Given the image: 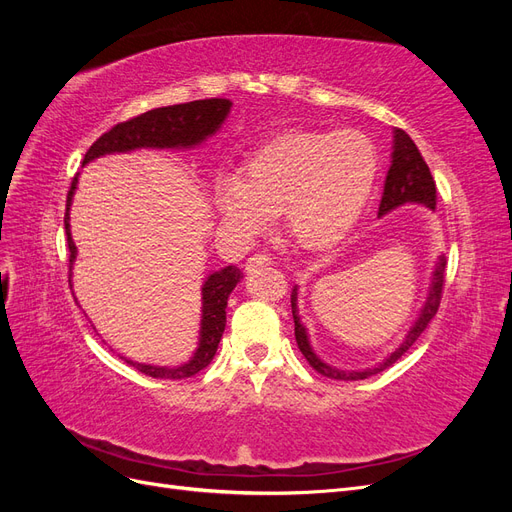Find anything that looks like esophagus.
Listing matches in <instances>:
<instances>
[{
    "mask_svg": "<svg viewBox=\"0 0 512 512\" xmlns=\"http://www.w3.org/2000/svg\"><path fill=\"white\" fill-rule=\"evenodd\" d=\"M273 262V258L269 256V254H252L250 258H247V262H245V269L247 271H254V269H258V267H269Z\"/></svg>",
    "mask_w": 512,
    "mask_h": 512,
    "instance_id": "34e87169",
    "label": "esophagus"
}]
</instances>
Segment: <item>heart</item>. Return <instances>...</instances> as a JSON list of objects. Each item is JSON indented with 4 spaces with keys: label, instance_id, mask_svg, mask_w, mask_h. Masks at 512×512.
Returning a JSON list of instances; mask_svg holds the SVG:
<instances>
[{
    "label": "heart",
    "instance_id": "heart-1",
    "mask_svg": "<svg viewBox=\"0 0 512 512\" xmlns=\"http://www.w3.org/2000/svg\"><path fill=\"white\" fill-rule=\"evenodd\" d=\"M376 175L378 151L363 132L294 130L252 153L241 179H224L215 200L224 220L245 235L282 213L294 241L322 247L359 218Z\"/></svg>",
    "mask_w": 512,
    "mask_h": 512
}]
</instances>
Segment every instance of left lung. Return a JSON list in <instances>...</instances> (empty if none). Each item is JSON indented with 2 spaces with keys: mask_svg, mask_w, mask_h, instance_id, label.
<instances>
[{
  "mask_svg": "<svg viewBox=\"0 0 512 512\" xmlns=\"http://www.w3.org/2000/svg\"><path fill=\"white\" fill-rule=\"evenodd\" d=\"M404 203H421L427 205L429 209H436L438 203V192H436V181L431 177V170L425 162V158L421 156V151L414 145L412 138L404 132V130H395V147H393V160H391V168L389 175H386L384 181V194L380 200V215H384L386 211H391ZM444 258H440L436 271H433V282L429 288V297L418 314V320L414 322V327L408 331L404 344H401L389 359L384 363H380L378 367H371L365 371H344V369H335L327 363H322L318 356L314 354L312 346H309V339L305 333V327L299 320L297 314V286L292 288L290 294V307H292V318H294V337H297L299 350L303 352V356L307 359V363L312 365L318 374H322L324 378L331 380H365L369 376L378 374V371H384L389 365H393L397 359H401V354H406L410 350V346L416 342L421 333L429 327L431 318L436 316L440 301H442V290H444Z\"/></svg>",
  "mask_w": 512,
  "mask_h": 512,
  "instance_id": "obj_1",
  "label": "left lung"
}]
</instances>
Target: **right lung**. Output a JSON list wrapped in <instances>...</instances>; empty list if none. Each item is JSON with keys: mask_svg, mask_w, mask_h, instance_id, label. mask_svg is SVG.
I'll use <instances>...</instances> for the list:
<instances>
[{"mask_svg": "<svg viewBox=\"0 0 512 512\" xmlns=\"http://www.w3.org/2000/svg\"><path fill=\"white\" fill-rule=\"evenodd\" d=\"M230 106L232 102L226 98H209V100H194V102L175 104V106L153 108V111H147L128 121H121L108 132H104L98 141L87 149L83 164L104 156V153H115V151L121 153V151H132L138 147L162 149V147L198 145L222 126ZM74 188H76V177L72 179V185H70V192L66 198V215H64L68 250H70V271L76 256V245L70 237V224H68L70 220L68 211H70ZM241 277L243 273L235 265H228L222 271H215L207 277V282L203 286L200 346L190 363H185L181 367H156V365L132 363L128 359L126 363L134 365L138 371H143L145 376L158 378V380H185V378L196 376L198 371H203L213 361L215 350H218V344L226 327L228 294L235 290V286L241 282Z\"/></svg>", "mask_w": 512, "mask_h": 512, "instance_id": "1", "label": "right lung"}]
</instances>
